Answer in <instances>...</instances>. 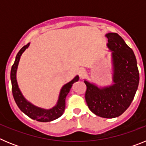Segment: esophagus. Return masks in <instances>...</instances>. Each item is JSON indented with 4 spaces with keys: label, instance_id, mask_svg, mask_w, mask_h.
I'll use <instances>...</instances> for the list:
<instances>
[{
    "label": "esophagus",
    "instance_id": "esophagus-1",
    "mask_svg": "<svg viewBox=\"0 0 146 146\" xmlns=\"http://www.w3.org/2000/svg\"><path fill=\"white\" fill-rule=\"evenodd\" d=\"M79 77L80 79H83L86 76V72L84 70V69H81V70L79 71Z\"/></svg>",
    "mask_w": 146,
    "mask_h": 146
}]
</instances>
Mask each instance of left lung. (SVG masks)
Masks as SVG:
<instances>
[{
  "mask_svg": "<svg viewBox=\"0 0 146 146\" xmlns=\"http://www.w3.org/2000/svg\"><path fill=\"white\" fill-rule=\"evenodd\" d=\"M107 47L111 52L113 84L100 86L85 79L86 101L91 112L102 118L120 116L129 107L140 80L133 50L116 33H108Z\"/></svg>",
  "mask_w": 146,
  "mask_h": 146,
  "instance_id": "1",
  "label": "left lung"
}]
</instances>
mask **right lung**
I'll use <instances>...</instances> for the list:
<instances>
[{
	"label": "right lung",
	"instance_id": "1",
	"mask_svg": "<svg viewBox=\"0 0 146 146\" xmlns=\"http://www.w3.org/2000/svg\"><path fill=\"white\" fill-rule=\"evenodd\" d=\"M30 46V43L22 47L18 52L15 58V61L11 69V82L12 87V94L18 108L23 113H25L29 118L40 122H50L60 117L63 115L66 107V97L71 90L72 85L79 80V76L76 75L71 81L62 86L59 93L58 99L56 104L50 109L39 108L30 102L25 98L20 91L17 80V71L22 54Z\"/></svg>",
	"mask_w": 146,
	"mask_h": 146
}]
</instances>
